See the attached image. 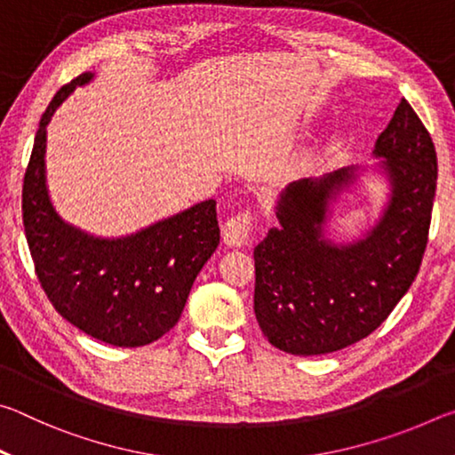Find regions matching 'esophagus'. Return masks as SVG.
Here are the masks:
<instances>
[{
	"mask_svg": "<svg viewBox=\"0 0 455 455\" xmlns=\"http://www.w3.org/2000/svg\"><path fill=\"white\" fill-rule=\"evenodd\" d=\"M251 228H252V214L249 211L238 212L222 225V238H225V243L228 246H244L249 243Z\"/></svg>",
	"mask_w": 455,
	"mask_h": 455,
	"instance_id": "34e87169",
	"label": "esophagus"
}]
</instances>
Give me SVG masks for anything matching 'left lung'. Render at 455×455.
<instances>
[{"instance_id":"obj_1","label":"left lung","mask_w":455,"mask_h":455,"mask_svg":"<svg viewBox=\"0 0 455 455\" xmlns=\"http://www.w3.org/2000/svg\"><path fill=\"white\" fill-rule=\"evenodd\" d=\"M389 200L363 238L325 236L329 204L359 166L291 182L279 227L255 246V315L268 343L291 355H323L361 341L395 309L418 276L434 209L437 156L418 114L402 100L375 142Z\"/></svg>"}]
</instances>
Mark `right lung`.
<instances>
[{"label": "right lung", "instance_id": "right-lung-1", "mask_svg": "<svg viewBox=\"0 0 455 455\" xmlns=\"http://www.w3.org/2000/svg\"><path fill=\"white\" fill-rule=\"evenodd\" d=\"M82 74L45 108L26 168L21 212L36 275L56 311L98 341L142 347L180 319L196 275L220 243L217 200H204L134 235L100 238L53 209L45 187V126Z\"/></svg>", "mask_w": 455, "mask_h": 455}]
</instances>
